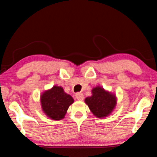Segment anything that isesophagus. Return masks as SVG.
I'll return each mask as SVG.
<instances>
[{
  "label": "esophagus",
  "instance_id": "1",
  "mask_svg": "<svg viewBox=\"0 0 157 157\" xmlns=\"http://www.w3.org/2000/svg\"><path fill=\"white\" fill-rule=\"evenodd\" d=\"M75 98L77 100H83L84 99V95L82 93H78L75 94Z\"/></svg>",
  "mask_w": 157,
  "mask_h": 157
}]
</instances>
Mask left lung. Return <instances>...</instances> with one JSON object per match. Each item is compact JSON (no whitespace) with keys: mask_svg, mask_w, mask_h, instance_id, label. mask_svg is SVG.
Segmentation results:
<instances>
[{"mask_svg":"<svg viewBox=\"0 0 157 157\" xmlns=\"http://www.w3.org/2000/svg\"><path fill=\"white\" fill-rule=\"evenodd\" d=\"M85 103L89 109L98 118L109 116L116 105V95L101 86L92 89V95L85 98Z\"/></svg>","mask_w":157,"mask_h":157,"instance_id":"1","label":"left lung"}]
</instances>
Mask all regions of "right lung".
<instances>
[{"mask_svg":"<svg viewBox=\"0 0 157 157\" xmlns=\"http://www.w3.org/2000/svg\"><path fill=\"white\" fill-rule=\"evenodd\" d=\"M41 108L45 114L54 121L62 120L69 106L74 100L71 95L66 94L62 87L54 86L44 91L41 95Z\"/></svg>","mask_w":157,"mask_h":157,"instance_id":"add662e5","label":"right lung"}]
</instances>
